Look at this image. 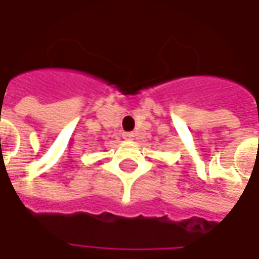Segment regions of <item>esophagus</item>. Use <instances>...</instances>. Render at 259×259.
Here are the masks:
<instances>
[{"instance_id": "esophagus-1", "label": "esophagus", "mask_w": 259, "mask_h": 259, "mask_svg": "<svg viewBox=\"0 0 259 259\" xmlns=\"http://www.w3.org/2000/svg\"><path fill=\"white\" fill-rule=\"evenodd\" d=\"M122 137H124L125 140H133V138H134V134H133V133H124Z\"/></svg>"}]
</instances>
